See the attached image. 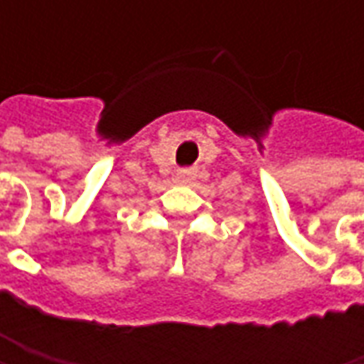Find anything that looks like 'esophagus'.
<instances>
[{
	"label": "esophagus",
	"mask_w": 364,
	"mask_h": 364,
	"mask_svg": "<svg viewBox=\"0 0 364 364\" xmlns=\"http://www.w3.org/2000/svg\"><path fill=\"white\" fill-rule=\"evenodd\" d=\"M194 178H196V172L190 170V168H184V170L178 172V182H180V184H190Z\"/></svg>",
	"instance_id": "1"
}]
</instances>
